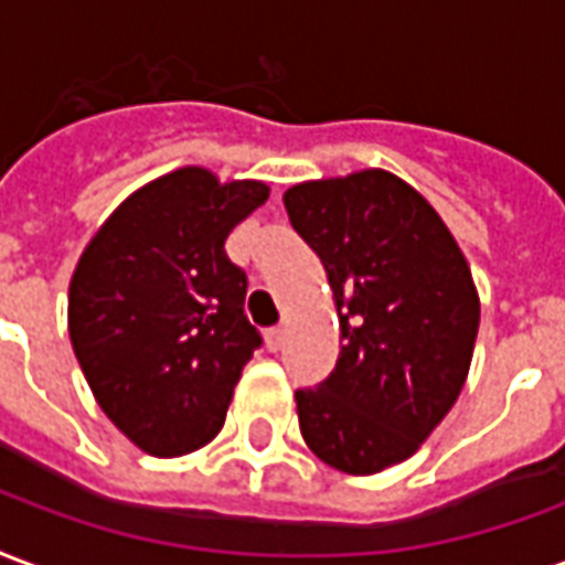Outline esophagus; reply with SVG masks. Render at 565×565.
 <instances>
[{"instance_id":"obj_1","label":"esophagus","mask_w":565,"mask_h":565,"mask_svg":"<svg viewBox=\"0 0 565 565\" xmlns=\"http://www.w3.org/2000/svg\"><path fill=\"white\" fill-rule=\"evenodd\" d=\"M282 343H286V328H282V324H279V328H270V331H267V349H270V352H279Z\"/></svg>"}]
</instances>
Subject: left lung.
<instances>
[{
	"mask_svg": "<svg viewBox=\"0 0 565 565\" xmlns=\"http://www.w3.org/2000/svg\"><path fill=\"white\" fill-rule=\"evenodd\" d=\"M322 258L340 358L295 391L303 443L328 467L373 476L413 457L460 397L479 333V291L427 198L382 168L307 180L282 195Z\"/></svg>",
	"mask_w": 565,
	"mask_h": 565,
	"instance_id": "1",
	"label": "left lung"
}]
</instances>
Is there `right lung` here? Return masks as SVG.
<instances>
[{
	"label": "right lung",
	"instance_id": "1",
	"mask_svg": "<svg viewBox=\"0 0 565 565\" xmlns=\"http://www.w3.org/2000/svg\"><path fill=\"white\" fill-rule=\"evenodd\" d=\"M267 195L262 180L220 183L207 168H177L131 192L74 267L77 364L102 413L147 455L207 446L262 345L225 241Z\"/></svg>",
	"mask_w": 565,
	"mask_h": 565
}]
</instances>
